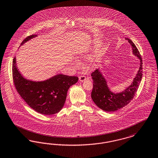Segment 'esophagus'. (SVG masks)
<instances>
[{
  "instance_id": "esophagus-1",
  "label": "esophagus",
  "mask_w": 158,
  "mask_h": 158,
  "mask_svg": "<svg viewBox=\"0 0 158 158\" xmlns=\"http://www.w3.org/2000/svg\"><path fill=\"white\" fill-rule=\"evenodd\" d=\"M79 81H80L81 82H84L85 81H86V77L85 76V75H81V76H79Z\"/></svg>"
}]
</instances>
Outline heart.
<instances>
[{"label": "heart", "mask_w": 158, "mask_h": 158, "mask_svg": "<svg viewBox=\"0 0 158 158\" xmlns=\"http://www.w3.org/2000/svg\"><path fill=\"white\" fill-rule=\"evenodd\" d=\"M95 46L96 48H101V47L102 44H101V42H99V41H96V42H95Z\"/></svg>", "instance_id": "heart-1"}]
</instances>
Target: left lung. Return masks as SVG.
Masks as SVG:
<instances>
[{"mask_svg": "<svg viewBox=\"0 0 158 158\" xmlns=\"http://www.w3.org/2000/svg\"><path fill=\"white\" fill-rule=\"evenodd\" d=\"M132 46L133 54L140 60V66L131 85L119 93H114L109 88L106 79L101 70L98 69L92 72L93 89L91 97L98 107L106 112H114L125 106L132 100L142 77V59L138 49L132 41L126 38Z\"/></svg>", "mask_w": 158, "mask_h": 158, "instance_id": "1", "label": "left lung"}]
</instances>
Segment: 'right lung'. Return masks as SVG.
Returning <instances> with one entry per match:
<instances>
[{
  "label": "right lung",
  "mask_w": 158,
  "mask_h": 158,
  "mask_svg": "<svg viewBox=\"0 0 158 158\" xmlns=\"http://www.w3.org/2000/svg\"><path fill=\"white\" fill-rule=\"evenodd\" d=\"M37 36L32 35L25 38L20 46ZM12 75L15 86L22 99L33 110L45 115L56 114L62 109L68 89L78 81L77 76L63 74L44 81L26 79L18 69L16 57L13 60Z\"/></svg>",
  "instance_id": "obj_1"
}]
</instances>
